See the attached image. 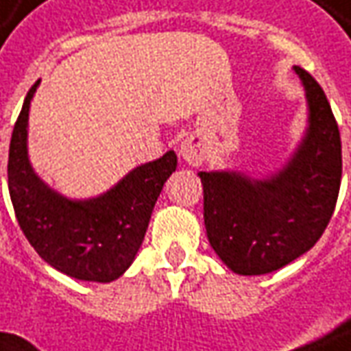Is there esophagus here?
<instances>
[{"mask_svg":"<svg viewBox=\"0 0 351 351\" xmlns=\"http://www.w3.org/2000/svg\"><path fill=\"white\" fill-rule=\"evenodd\" d=\"M178 154L184 159L186 163L197 167L204 161V152H202V145L195 144L194 140H184L180 147H178Z\"/></svg>","mask_w":351,"mask_h":351,"instance_id":"esophagus-1","label":"esophagus"}]
</instances>
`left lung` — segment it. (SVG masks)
I'll list each match as a JSON object with an SVG mask.
<instances>
[{"mask_svg":"<svg viewBox=\"0 0 351 351\" xmlns=\"http://www.w3.org/2000/svg\"><path fill=\"white\" fill-rule=\"evenodd\" d=\"M309 128L290 163L265 180L199 173L209 244L238 275H267L288 265L323 236L342 178V144L323 88L302 66Z\"/></svg>","mask_w":351,"mask_h":351,"instance_id":"1","label":"left lung"}]
</instances>
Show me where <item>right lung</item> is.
Wrapping results in <instances>:
<instances>
[{
	"label": "right lung",
	"mask_w": 351,
	"mask_h": 351,
	"mask_svg": "<svg viewBox=\"0 0 351 351\" xmlns=\"http://www.w3.org/2000/svg\"><path fill=\"white\" fill-rule=\"evenodd\" d=\"M36 82L25 97L9 145V194L26 240L45 263L65 275L111 282L134 261L149 217L167 178L175 173V152L136 167L107 194L73 202L34 175L26 154V125Z\"/></svg>",
	"instance_id": "1"
}]
</instances>
